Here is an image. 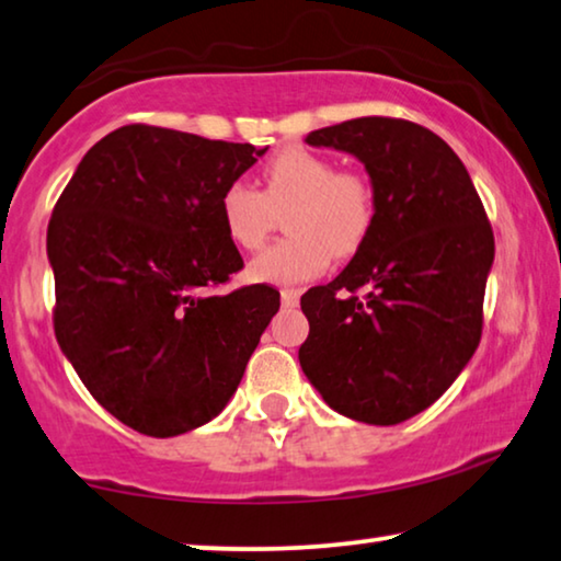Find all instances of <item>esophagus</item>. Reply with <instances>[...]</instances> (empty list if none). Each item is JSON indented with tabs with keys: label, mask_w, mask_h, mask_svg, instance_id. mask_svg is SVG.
<instances>
[{
	"label": "esophagus",
	"mask_w": 561,
	"mask_h": 561,
	"mask_svg": "<svg viewBox=\"0 0 561 561\" xmlns=\"http://www.w3.org/2000/svg\"><path fill=\"white\" fill-rule=\"evenodd\" d=\"M297 302H299V289H282L284 307H297Z\"/></svg>",
	"instance_id": "1"
}]
</instances>
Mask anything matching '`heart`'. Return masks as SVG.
<instances>
[{
    "label": "heart",
    "instance_id": "obj_1",
    "mask_svg": "<svg viewBox=\"0 0 561 561\" xmlns=\"http://www.w3.org/2000/svg\"><path fill=\"white\" fill-rule=\"evenodd\" d=\"M287 214L291 237L272 244L249 264V277L270 284H299L320 277L332 252L353 254L373 224V191L355 173H337L330 158L309 148H282L264 165V194L247 181L224 188L219 211L227 237L254 252L266 241L272 208Z\"/></svg>",
    "mask_w": 561,
    "mask_h": 561
}]
</instances>
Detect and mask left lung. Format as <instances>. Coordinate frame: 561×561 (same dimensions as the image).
I'll return each mask as SVG.
<instances>
[{"mask_svg": "<svg viewBox=\"0 0 561 561\" xmlns=\"http://www.w3.org/2000/svg\"><path fill=\"white\" fill-rule=\"evenodd\" d=\"M305 144L365 165L373 224L353 262L302 297L299 365L340 415L403 423L436 403L479 347L494 231L461 158L423 125L375 115L312 130Z\"/></svg>", "mask_w": 561, "mask_h": 561, "instance_id": "8db88e82", "label": "left lung"}]
</instances>
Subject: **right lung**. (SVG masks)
<instances>
[{"label": "right lung", "instance_id": "right-lung-1", "mask_svg": "<svg viewBox=\"0 0 561 561\" xmlns=\"http://www.w3.org/2000/svg\"><path fill=\"white\" fill-rule=\"evenodd\" d=\"M266 148L123 125L82 156L47 227L55 337L107 413L153 438L219 415L279 309L239 272L219 201Z\"/></svg>", "mask_w": 561, "mask_h": 561}]
</instances>
